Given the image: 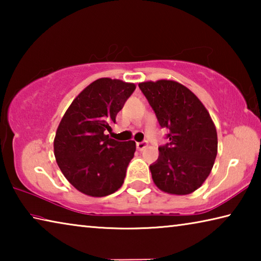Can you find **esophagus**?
Masks as SVG:
<instances>
[{
	"label": "esophagus",
	"instance_id": "1",
	"mask_svg": "<svg viewBox=\"0 0 261 261\" xmlns=\"http://www.w3.org/2000/svg\"><path fill=\"white\" fill-rule=\"evenodd\" d=\"M147 140H144V141H140V143H137V148L139 149V151H143V149L147 146Z\"/></svg>",
	"mask_w": 261,
	"mask_h": 261
}]
</instances>
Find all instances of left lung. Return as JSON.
<instances>
[{
  "label": "left lung",
  "mask_w": 261,
  "mask_h": 261,
  "mask_svg": "<svg viewBox=\"0 0 261 261\" xmlns=\"http://www.w3.org/2000/svg\"><path fill=\"white\" fill-rule=\"evenodd\" d=\"M138 86L169 139L149 166L154 183L167 193H192L208 177L218 154V135L208 112L177 82L161 79Z\"/></svg>",
  "instance_id": "1"
}]
</instances>
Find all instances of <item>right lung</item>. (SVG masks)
<instances>
[{"instance_id":"1","label":"right lung","mask_w":261,"mask_h":261,"mask_svg":"<svg viewBox=\"0 0 261 261\" xmlns=\"http://www.w3.org/2000/svg\"><path fill=\"white\" fill-rule=\"evenodd\" d=\"M136 90L118 79L100 78L70 105L57 127L54 154L60 169L78 191L105 197L122 187L134 158V140L109 138L116 115Z\"/></svg>"}]
</instances>
